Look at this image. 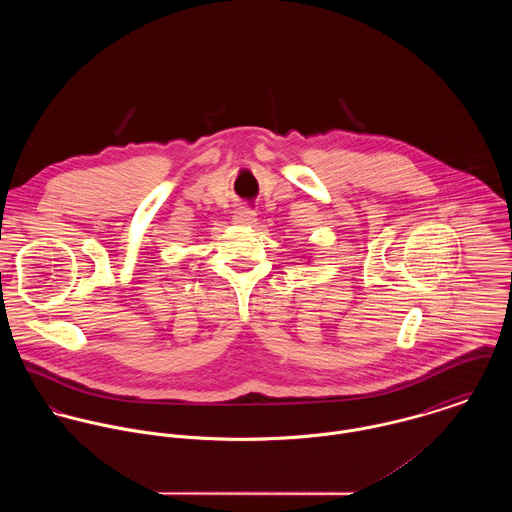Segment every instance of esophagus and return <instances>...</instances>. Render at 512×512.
Instances as JSON below:
<instances>
[{"label":"esophagus","mask_w":512,"mask_h":512,"mask_svg":"<svg viewBox=\"0 0 512 512\" xmlns=\"http://www.w3.org/2000/svg\"><path fill=\"white\" fill-rule=\"evenodd\" d=\"M254 222H256V213L248 207H242L234 213V224H238V226H252Z\"/></svg>","instance_id":"esophagus-1"}]
</instances>
